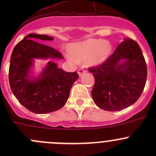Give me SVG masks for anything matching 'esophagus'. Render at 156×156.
Segmentation results:
<instances>
[{"instance_id": "obj_1", "label": "esophagus", "mask_w": 156, "mask_h": 156, "mask_svg": "<svg viewBox=\"0 0 156 156\" xmlns=\"http://www.w3.org/2000/svg\"><path fill=\"white\" fill-rule=\"evenodd\" d=\"M85 72H86L85 69H84L82 68L79 69H78V75H80V76H81V75H82L84 73H85Z\"/></svg>"}]
</instances>
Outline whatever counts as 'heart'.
<instances>
[{
	"instance_id": "1",
	"label": "heart",
	"mask_w": 156,
	"mask_h": 156,
	"mask_svg": "<svg viewBox=\"0 0 156 156\" xmlns=\"http://www.w3.org/2000/svg\"><path fill=\"white\" fill-rule=\"evenodd\" d=\"M111 48L110 44L106 41L88 39L74 44L70 52L74 60L82 62L88 59L91 64H98L108 57Z\"/></svg>"
}]
</instances>
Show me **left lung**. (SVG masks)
I'll return each instance as SVG.
<instances>
[{
    "mask_svg": "<svg viewBox=\"0 0 156 156\" xmlns=\"http://www.w3.org/2000/svg\"><path fill=\"white\" fill-rule=\"evenodd\" d=\"M88 70L95 79L93 100L106 111H120L133 105L142 94L147 78L142 50L130 38H125L104 62Z\"/></svg>",
    "mask_w": 156,
    "mask_h": 156,
    "instance_id": "8db88e82",
    "label": "left lung"
}]
</instances>
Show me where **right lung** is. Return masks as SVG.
<instances>
[{
    "label": "right lung",
    "mask_w": 156,
    "mask_h": 156,
    "mask_svg": "<svg viewBox=\"0 0 156 156\" xmlns=\"http://www.w3.org/2000/svg\"><path fill=\"white\" fill-rule=\"evenodd\" d=\"M53 39L46 34H28L16 45L10 57L11 90L23 106L37 114L62 108L66 103L72 84L79 77L76 72H67L59 69L53 62H48L38 78L30 76L34 59L63 58L56 49L38 42Z\"/></svg>",
    "instance_id": "1"
}]
</instances>
